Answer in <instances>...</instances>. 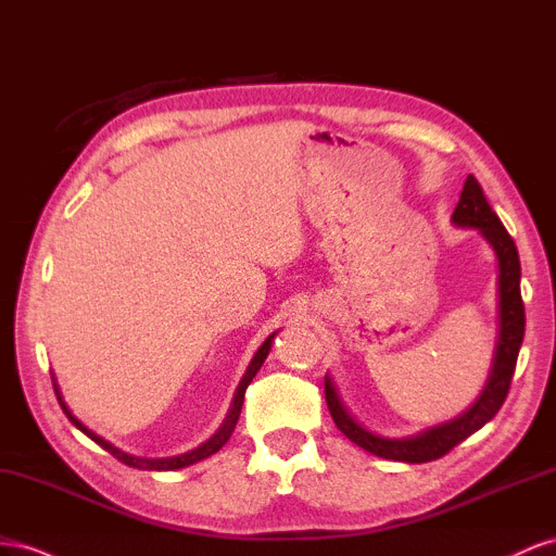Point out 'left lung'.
Wrapping results in <instances>:
<instances>
[{"label": "left lung", "mask_w": 556, "mask_h": 556, "mask_svg": "<svg viewBox=\"0 0 556 556\" xmlns=\"http://www.w3.org/2000/svg\"><path fill=\"white\" fill-rule=\"evenodd\" d=\"M452 224L456 228H472L478 230L491 251L496 253L498 261V336L494 358H491V370L486 377V384L464 415H458L445 424H438L426 428V431L409 435V438H384L379 433L368 431L352 412L346 409L344 401L340 399V391L332 382V377L326 375V403L330 409V417L336 421L340 431L363 447L366 452L391 458V462H405V464H426L435 462V458L445 456L454 450L458 442H464L468 435L496 417V412L505 403L507 389H510L517 354L521 340H525V303H521L519 279H521V265L519 253L513 242V237L503 228L496 212L489 207V202L482 193V186L478 179L468 174L464 184L462 198H458L456 210L452 214Z\"/></svg>", "instance_id": "obj_1"}]
</instances>
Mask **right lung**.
<instances>
[{"label": "right lung", "instance_id": "add662e5", "mask_svg": "<svg viewBox=\"0 0 556 556\" xmlns=\"http://www.w3.org/2000/svg\"><path fill=\"white\" fill-rule=\"evenodd\" d=\"M275 336H277V332H273V336H269V338L261 344L258 352L253 354V358H251V363H249V368H247V372H244V377H242V382H240V387H237V391H235V399H232V405H230V409H228V415H226L224 424L218 426V431H216L207 442H202L200 447L190 450V452H186V454H179V456L147 458V456H135V454H128V452H123V450L114 447L109 440L100 438L98 433H92L88 426H84L81 421H78V419L72 415V409L67 407L65 399H62V393H60V387H58V382H55V377H53V389H55V395H58V403H60L62 412H65V415H67L70 421L78 428V431H84L90 440L98 442V445H100L102 450H106L111 456H116L121 464L130 466V468H139V470H179V468L193 466V464L202 462V458H207V456L216 454V452H218L220 447H224L226 442L230 440V435H232V431H235V426H237V419H240L242 405H244V391H247V387L251 384V379L256 377V372L261 370V366L265 363V358H267V354H269V349H273Z\"/></svg>", "mask_w": 556, "mask_h": 556}]
</instances>
